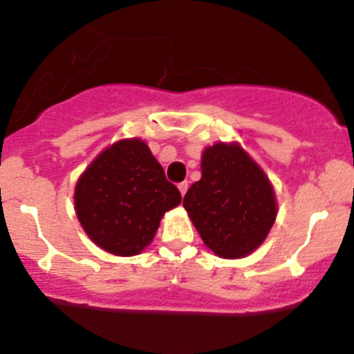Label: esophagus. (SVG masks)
<instances>
[{
	"label": "esophagus",
	"instance_id": "esophagus-1",
	"mask_svg": "<svg viewBox=\"0 0 354 354\" xmlns=\"http://www.w3.org/2000/svg\"><path fill=\"white\" fill-rule=\"evenodd\" d=\"M178 188H180L181 195H185V193H187V189H188V181H181V183L178 185Z\"/></svg>",
	"mask_w": 354,
	"mask_h": 354
}]
</instances>
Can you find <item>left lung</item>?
I'll use <instances>...</instances> for the list:
<instances>
[{"mask_svg": "<svg viewBox=\"0 0 354 354\" xmlns=\"http://www.w3.org/2000/svg\"><path fill=\"white\" fill-rule=\"evenodd\" d=\"M183 205L208 248L221 258H243L266 239L274 218L273 187L237 144H215L202 156V178Z\"/></svg>", "mask_w": 354, "mask_h": 354, "instance_id": "left-lung-1", "label": "left lung"}]
</instances>
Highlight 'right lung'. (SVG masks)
<instances>
[{
	"label": "right lung",
	"instance_id": "obj_1",
	"mask_svg": "<svg viewBox=\"0 0 354 354\" xmlns=\"http://www.w3.org/2000/svg\"><path fill=\"white\" fill-rule=\"evenodd\" d=\"M181 193L142 140L105 149L77 180L76 214L93 243L117 256L139 254Z\"/></svg>",
	"mask_w": 354,
	"mask_h": 354
}]
</instances>
